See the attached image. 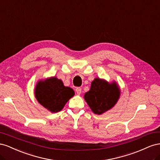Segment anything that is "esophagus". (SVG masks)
<instances>
[{
  "label": "esophagus",
  "mask_w": 160,
  "mask_h": 160,
  "mask_svg": "<svg viewBox=\"0 0 160 160\" xmlns=\"http://www.w3.org/2000/svg\"><path fill=\"white\" fill-rule=\"evenodd\" d=\"M75 91H76L77 94L80 95L81 93V88H77L75 89Z\"/></svg>",
  "instance_id": "obj_1"
}]
</instances>
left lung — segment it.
Returning <instances> with one entry per match:
<instances>
[{
	"instance_id": "8db88e82",
	"label": "left lung",
	"mask_w": 160,
	"mask_h": 160,
	"mask_svg": "<svg viewBox=\"0 0 160 160\" xmlns=\"http://www.w3.org/2000/svg\"><path fill=\"white\" fill-rule=\"evenodd\" d=\"M120 91L115 83L96 78L91 83L90 90L85 94V99L95 114L101 115L112 108L119 98Z\"/></svg>"
}]
</instances>
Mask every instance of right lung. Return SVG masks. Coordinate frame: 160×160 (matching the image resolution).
<instances>
[{
  "mask_svg": "<svg viewBox=\"0 0 160 160\" xmlns=\"http://www.w3.org/2000/svg\"><path fill=\"white\" fill-rule=\"evenodd\" d=\"M74 95L73 90L65 87L62 81L56 77L38 82L35 89L37 101L52 113L61 111Z\"/></svg>",
  "mask_w": 160,
  "mask_h": 160,
  "instance_id": "obj_1",
  "label": "right lung"
}]
</instances>
